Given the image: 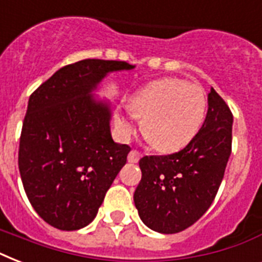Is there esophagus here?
Instances as JSON below:
<instances>
[{
  "instance_id": "34e87169",
  "label": "esophagus",
  "mask_w": 262,
  "mask_h": 262,
  "mask_svg": "<svg viewBox=\"0 0 262 262\" xmlns=\"http://www.w3.org/2000/svg\"><path fill=\"white\" fill-rule=\"evenodd\" d=\"M141 156H143L141 152L136 151V149H132V151L129 152V155H127V160H129L130 163H137Z\"/></svg>"
}]
</instances>
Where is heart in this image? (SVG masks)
<instances>
[{"label":"heart","mask_w":262,"mask_h":262,"mask_svg":"<svg viewBox=\"0 0 262 262\" xmlns=\"http://www.w3.org/2000/svg\"><path fill=\"white\" fill-rule=\"evenodd\" d=\"M129 110L141 119L144 137L160 152H174L190 143L203 125L207 96L199 84L167 77L144 85L129 99ZM123 135L135 130L131 115H115Z\"/></svg>","instance_id":"1"}]
</instances>
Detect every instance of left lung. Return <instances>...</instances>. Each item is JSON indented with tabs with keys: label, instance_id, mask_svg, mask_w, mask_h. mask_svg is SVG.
<instances>
[{
	"label": "left lung",
	"instance_id": "obj_1",
	"mask_svg": "<svg viewBox=\"0 0 262 262\" xmlns=\"http://www.w3.org/2000/svg\"><path fill=\"white\" fill-rule=\"evenodd\" d=\"M231 143V110L211 88L207 117L190 143L171 155L140 159L143 177L133 199L143 223L162 234L194 224L215 200Z\"/></svg>",
	"mask_w": 262,
	"mask_h": 262
}]
</instances>
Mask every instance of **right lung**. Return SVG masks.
Segmentation results:
<instances>
[{"label":"right lung","mask_w":262,"mask_h":262,"mask_svg":"<svg viewBox=\"0 0 262 262\" xmlns=\"http://www.w3.org/2000/svg\"><path fill=\"white\" fill-rule=\"evenodd\" d=\"M133 68L83 59L61 68L30 96L18 170L31 205L53 227L88 226L126 163L130 147L111 137L110 104L91 92L111 72Z\"/></svg>","instance_id":"right-lung-1"}]
</instances>
